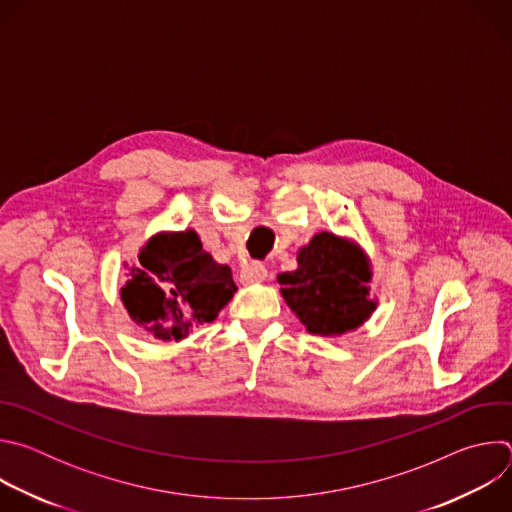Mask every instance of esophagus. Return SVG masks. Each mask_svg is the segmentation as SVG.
Returning a JSON list of instances; mask_svg holds the SVG:
<instances>
[{"label":"esophagus","instance_id":"esophagus-1","mask_svg":"<svg viewBox=\"0 0 512 512\" xmlns=\"http://www.w3.org/2000/svg\"><path fill=\"white\" fill-rule=\"evenodd\" d=\"M241 283L243 285H251V283H261L267 279V269L263 263H247L243 269H241V275H239Z\"/></svg>","mask_w":512,"mask_h":512}]
</instances>
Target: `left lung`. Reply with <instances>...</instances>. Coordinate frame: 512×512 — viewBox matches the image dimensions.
Returning a JSON list of instances; mask_svg holds the SVG:
<instances>
[{"mask_svg":"<svg viewBox=\"0 0 512 512\" xmlns=\"http://www.w3.org/2000/svg\"><path fill=\"white\" fill-rule=\"evenodd\" d=\"M371 259L356 241L316 233L298 251V269L279 273L281 296L310 334L336 338L354 332L379 306L371 298Z\"/></svg>","mask_w":512,"mask_h":512,"instance_id":"left-lung-1","label":"left lung"}]
</instances>
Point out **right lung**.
Masks as SVG:
<instances>
[{"instance_id":"right-lung-1","label":"right lung","mask_w":512,"mask_h":512,"mask_svg":"<svg viewBox=\"0 0 512 512\" xmlns=\"http://www.w3.org/2000/svg\"><path fill=\"white\" fill-rule=\"evenodd\" d=\"M119 289L131 322L162 342L184 340L210 324L235 296L229 265L202 249L194 229L160 231L139 249L137 263Z\"/></svg>"}]
</instances>
